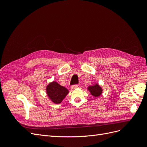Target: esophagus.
Returning <instances> with one entry per match:
<instances>
[{
  "mask_svg": "<svg viewBox=\"0 0 147 147\" xmlns=\"http://www.w3.org/2000/svg\"><path fill=\"white\" fill-rule=\"evenodd\" d=\"M77 88H78V84H74V85H72L71 86V89H72V90H75V89H77Z\"/></svg>",
  "mask_w": 147,
  "mask_h": 147,
  "instance_id": "esophagus-1",
  "label": "esophagus"
}]
</instances>
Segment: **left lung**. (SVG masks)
I'll return each instance as SVG.
<instances>
[{
    "mask_svg": "<svg viewBox=\"0 0 147 147\" xmlns=\"http://www.w3.org/2000/svg\"><path fill=\"white\" fill-rule=\"evenodd\" d=\"M88 90L90 91L91 94L94 97H98L99 96L102 92V88L99 86L98 84H96L94 86H89Z\"/></svg>",
    "mask_w": 147,
    "mask_h": 147,
    "instance_id": "obj_1",
    "label": "left lung"
}]
</instances>
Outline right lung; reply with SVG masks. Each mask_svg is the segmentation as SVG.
I'll list each match as a JSON object with an SVG mask.
<instances>
[{
    "label": "right lung",
    "mask_w": 147,
    "mask_h": 147,
    "mask_svg": "<svg viewBox=\"0 0 147 147\" xmlns=\"http://www.w3.org/2000/svg\"><path fill=\"white\" fill-rule=\"evenodd\" d=\"M48 96L52 102L57 104H60L64 97L68 94L69 91L67 88L61 86L56 82H53L48 84L47 87Z\"/></svg>",
    "instance_id": "1"
}]
</instances>
